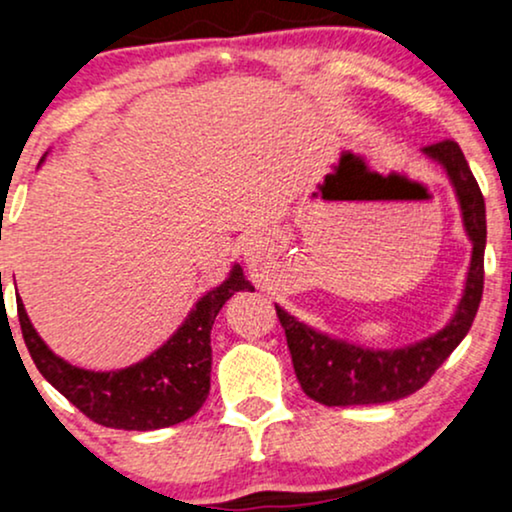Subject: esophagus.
I'll return each instance as SVG.
<instances>
[{
	"label": "esophagus",
	"instance_id": "34e87169",
	"mask_svg": "<svg viewBox=\"0 0 512 512\" xmlns=\"http://www.w3.org/2000/svg\"><path fill=\"white\" fill-rule=\"evenodd\" d=\"M245 262H248L250 267H255V262H257V250L255 248L245 250Z\"/></svg>",
	"mask_w": 512,
	"mask_h": 512
}]
</instances>
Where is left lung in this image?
I'll return each instance as SVG.
<instances>
[{"mask_svg": "<svg viewBox=\"0 0 512 512\" xmlns=\"http://www.w3.org/2000/svg\"><path fill=\"white\" fill-rule=\"evenodd\" d=\"M422 155L441 164L458 197L467 238L472 243L470 267L463 298L453 317L436 334L403 348L379 350L355 346L310 324L295 319L276 305V315L286 331L293 357L295 377L305 396L329 405H374L391 403L420 391L448 355L458 348L474 322L484 291V248H486V207L482 190L474 181L467 159L455 140L422 147Z\"/></svg>", "mask_w": 512, "mask_h": 512, "instance_id": "8db88e82", "label": "left lung"}]
</instances>
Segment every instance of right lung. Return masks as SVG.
Segmentation results:
<instances>
[{
	"instance_id": "1",
	"label": "right lung",
	"mask_w": 512,
	"mask_h": 512,
	"mask_svg": "<svg viewBox=\"0 0 512 512\" xmlns=\"http://www.w3.org/2000/svg\"><path fill=\"white\" fill-rule=\"evenodd\" d=\"M45 159V157H42ZM2 283V274H0ZM238 291H255L243 269L233 264L217 288L197 300L190 315L164 346L131 367L92 372L54 355L30 324L18 298V322L35 367L61 396L69 398L92 422L128 432H152L186 422L209 396L214 317Z\"/></svg>"
}]
</instances>
